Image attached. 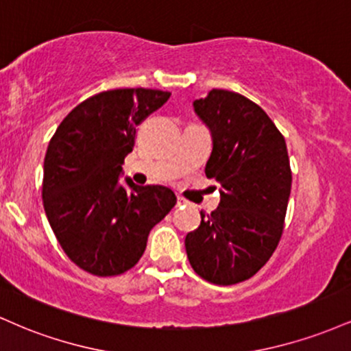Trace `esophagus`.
<instances>
[{"label": "esophagus", "mask_w": 351, "mask_h": 351, "mask_svg": "<svg viewBox=\"0 0 351 351\" xmlns=\"http://www.w3.org/2000/svg\"><path fill=\"white\" fill-rule=\"evenodd\" d=\"M184 203H186V201H184L183 198H180V196L176 198V206H181V204H184Z\"/></svg>", "instance_id": "obj_1"}]
</instances>
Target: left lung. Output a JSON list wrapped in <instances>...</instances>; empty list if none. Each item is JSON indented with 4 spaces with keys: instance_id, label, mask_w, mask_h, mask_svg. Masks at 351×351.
I'll list each match as a JSON object with an SVG mask.
<instances>
[{
    "instance_id": "8db88e82",
    "label": "left lung",
    "mask_w": 351,
    "mask_h": 351,
    "mask_svg": "<svg viewBox=\"0 0 351 351\" xmlns=\"http://www.w3.org/2000/svg\"><path fill=\"white\" fill-rule=\"evenodd\" d=\"M211 132L208 178L219 184V206L201 211L184 247L191 267L219 285L243 282L271 259L284 231L292 173L287 145L269 115L236 92L213 88L193 102Z\"/></svg>"
}]
</instances>
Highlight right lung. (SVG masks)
<instances>
[{
    "label": "right lung",
    "mask_w": 351,
    "mask_h": 351,
    "mask_svg": "<svg viewBox=\"0 0 351 351\" xmlns=\"http://www.w3.org/2000/svg\"><path fill=\"white\" fill-rule=\"evenodd\" d=\"M155 88H115L79 104L60 122L44 158L43 203L67 257L94 276L138 263L152 228L175 206L162 184L120 183L136 125L170 99Z\"/></svg>",
    "instance_id": "obj_1"
}]
</instances>
